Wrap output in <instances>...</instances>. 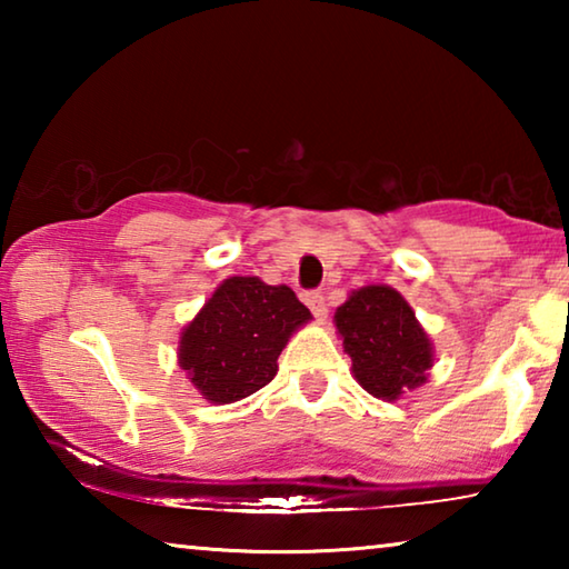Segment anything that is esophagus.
Instances as JSON below:
<instances>
[{"label": "esophagus", "mask_w": 569, "mask_h": 569, "mask_svg": "<svg viewBox=\"0 0 569 569\" xmlns=\"http://www.w3.org/2000/svg\"><path fill=\"white\" fill-rule=\"evenodd\" d=\"M303 301H306L308 308H311V313L316 316V319H319V321L326 319V313H329V308H326V296H323L321 291H308V293L303 296Z\"/></svg>", "instance_id": "1"}]
</instances>
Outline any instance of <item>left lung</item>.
<instances>
[{
	"instance_id": "left-lung-1",
	"label": "left lung",
	"mask_w": 569,
	"mask_h": 569,
	"mask_svg": "<svg viewBox=\"0 0 569 569\" xmlns=\"http://www.w3.org/2000/svg\"><path fill=\"white\" fill-rule=\"evenodd\" d=\"M333 319L356 381L373 397L393 401L427 381V369L435 363L429 336L393 288H361L336 308Z\"/></svg>"
}]
</instances>
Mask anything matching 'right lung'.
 <instances>
[{
  "label": "right lung",
  "instance_id": "right-lung-1",
  "mask_svg": "<svg viewBox=\"0 0 569 569\" xmlns=\"http://www.w3.org/2000/svg\"><path fill=\"white\" fill-rule=\"evenodd\" d=\"M311 311L288 286L233 276L180 336V366L213 403L246 399L278 371V356Z\"/></svg>",
  "mask_w": 569,
  "mask_h": 569
}]
</instances>
